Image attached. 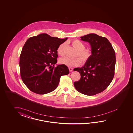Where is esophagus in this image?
Instances as JSON below:
<instances>
[{
	"mask_svg": "<svg viewBox=\"0 0 133 133\" xmlns=\"http://www.w3.org/2000/svg\"><path fill=\"white\" fill-rule=\"evenodd\" d=\"M68 69H69V70L70 72H72V71L73 70V68H68Z\"/></svg>",
	"mask_w": 133,
	"mask_h": 133,
	"instance_id": "1",
	"label": "esophagus"
}]
</instances>
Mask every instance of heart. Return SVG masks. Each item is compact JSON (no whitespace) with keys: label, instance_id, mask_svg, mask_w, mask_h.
I'll return each mask as SVG.
<instances>
[{"label":"heart","instance_id":"heart-1","mask_svg":"<svg viewBox=\"0 0 133 133\" xmlns=\"http://www.w3.org/2000/svg\"><path fill=\"white\" fill-rule=\"evenodd\" d=\"M71 44L77 50L76 56H78L80 58L76 57L72 59L67 57H63L60 58L59 61L60 64L66 65L68 67L78 66L81 65V60L84 64L90 60L93 56V52L90 48H85V44L79 40H72ZM65 45V43H63L58 46L57 49V52L60 56H63L64 55Z\"/></svg>","mask_w":133,"mask_h":133}]
</instances>
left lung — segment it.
<instances>
[{"label":"left lung","mask_w":133,"mask_h":133,"mask_svg":"<svg viewBox=\"0 0 133 133\" xmlns=\"http://www.w3.org/2000/svg\"><path fill=\"white\" fill-rule=\"evenodd\" d=\"M89 43L93 52L90 60L81 68H75L81 75L79 81L74 83L80 93L93 96L105 90L112 82L116 65L115 51L110 42L105 37L89 34L81 37Z\"/></svg>","instance_id":"8db88e82"}]
</instances>
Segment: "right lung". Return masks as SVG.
Wrapping results in <instances>:
<instances>
[{"label": "right lung", "mask_w": 133, "mask_h": 133, "mask_svg": "<svg viewBox=\"0 0 133 133\" xmlns=\"http://www.w3.org/2000/svg\"><path fill=\"white\" fill-rule=\"evenodd\" d=\"M68 38L60 39L43 33L29 38L20 54L19 66L23 82L32 92L40 95L55 90L63 75L69 71L57 63V49Z\"/></svg>", "instance_id": "1"}]
</instances>
